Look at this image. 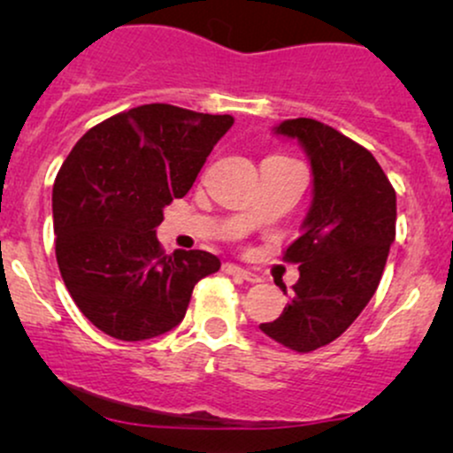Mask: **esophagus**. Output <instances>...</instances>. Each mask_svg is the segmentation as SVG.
I'll list each match as a JSON object with an SVG mask.
<instances>
[{"label":"esophagus","mask_w":453,"mask_h":453,"mask_svg":"<svg viewBox=\"0 0 453 453\" xmlns=\"http://www.w3.org/2000/svg\"><path fill=\"white\" fill-rule=\"evenodd\" d=\"M223 273L232 274V277L249 280V283H259V280H262L256 273H251V270H244L241 266H236V264H223Z\"/></svg>","instance_id":"34e87169"}]
</instances>
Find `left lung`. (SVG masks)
I'll return each mask as SVG.
<instances>
[{
  "mask_svg": "<svg viewBox=\"0 0 453 453\" xmlns=\"http://www.w3.org/2000/svg\"><path fill=\"white\" fill-rule=\"evenodd\" d=\"M273 132L304 150L313 189L300 236L285 251L300 279L283 313L259 330L306 353L339 339L377 292L396 236V191L371 150L334 127L288 119Z\"/></svg>",
  "mask_w": 453,
  "mask_h": 453,
  "instance_id": "1",
  "label": "left lung"
}]
</instances>
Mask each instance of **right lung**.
I'll list each match as a JSON object with an SVG mask.
<instances>
[{"instance_id":"1","label":"right lung","mask_w":453,"mask_h":453,"mask_svg":"<svg viewBox=\"0 0 453 453\" xmlns=\"http://www.w3.org/2000/svg\"><path fill=\"white\" fill-rule=\"evenodd\" d=\"M230 114L144 104L76 142L53 185L55 253L81 313L119 341L183 321L194 285L221 268L209 251H161L164 209L194 185Z\"/></svg>"}]
</instances>
